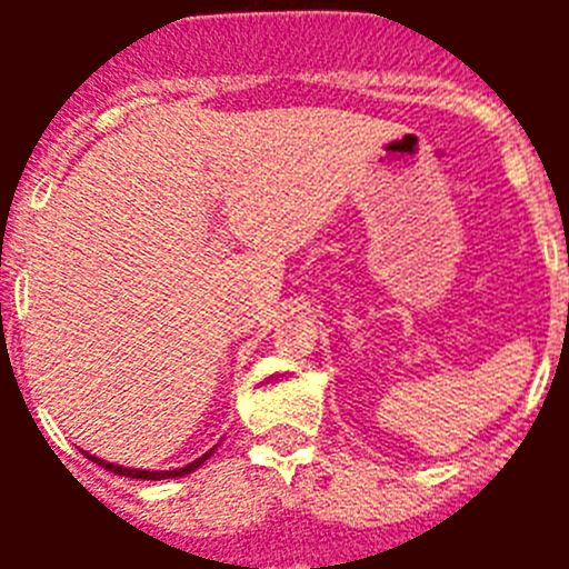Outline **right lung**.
<instances>
[{
  "label": "right lung",
  "instance_id": "obj_1",
  "mask_svg": "<svg viewBox=\"0 0 569 569\" xmlns=\"http://www.w3.org/2000/svg\"><path fill=\"white\" fill-rule=\"evenodd\" d=\"M213 450H216V447H213ZM213 450H208V453L199 456V459L190 461V465L176 467V470H136V467H122V465H113V461H104V459H99V456H90V453H84V456H88V459L93 461V465H102L104 470L116 472V476H128V479L162 481V479H182V476H188V472H193L196 467H202L204 461H208L210 456H213Z\"/></svg>",
  "mask_w": 569,
  "mask_h": 569
}]
</instances>
